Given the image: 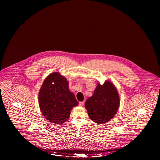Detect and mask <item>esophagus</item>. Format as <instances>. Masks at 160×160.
<instances>
[{"label":"esophagus","mask_w":160,"mask_h":160,"mask_svg":"<svg viewBox=\"0 0 160 160\" xmlns=\"http://www.w3.org/2000/svg\"><path fill=\"white\" fill-rule=\"evenodd\" d=\"M79 105L81 107H82L84 105V101H83V102H80L79 103Z\"/></svg>","instance_id":"obj_1"}]
</instances>
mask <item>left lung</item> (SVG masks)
<instances>
[{
  "label": "left lung",
  "instance_id": "obj_1",
  "mask_svg": "<svg viewBox=\"0 0 160 160\" xmlns=\"http://www.w3.org/2000/svg\"><path fill=\"white\" fill-rule=\"evenodd\" d=\"M120 99L118 90L111 82L98 84L92 96L85 103L89 118L93 122L102 124L113 118L118 111Z\"/></svg>",
  "mask_w": 160,
  "mask_h": 160
}]
</instances>
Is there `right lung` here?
<instances>
[{
    "mask_svg": "<svg viewBox=\"0 0 160 160\" xmlns=\"http://www.w3.org/2000/svg\"><path fill=\"white\" fill-rule=\"evenodd\" d=\"M40 108L47 120L59 125L65 122L70 111L78 105L68 82L58 72L50 74L44 80L38 94Z\"/></svg>",
    "mask_w": 160,
    "mask_h": 160,
    "instance_id": "add662e5",
    "label": "right lung"
}]
</instances>
